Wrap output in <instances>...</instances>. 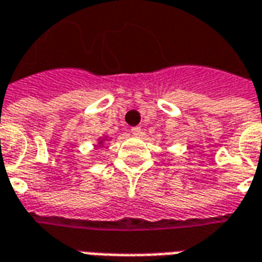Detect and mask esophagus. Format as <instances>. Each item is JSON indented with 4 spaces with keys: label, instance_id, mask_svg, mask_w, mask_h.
Listing matches in <instances>:
<instances>
[{
    "label": "esophagus",
    "instance_id": "1",
    "mask_svg": "<svg viewBox=\"0 0 262 262\" xmlns=\"http://www.w3.org/2000/svg\"><path fill=\"white\" fill-rule=\"evenodd\" d=\"M132 135H135V136H142V127H140V126L132 127Z\"/></svg>",
    "mask_w": 262,
    "mask_h": 262
}]
</instances>
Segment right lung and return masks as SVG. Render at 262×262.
<instances>
[{
	"label": "right lung",
	"instance_id": "1",
	"mask_svg": "<svg viewBox=\"0 0 262 262\" xmlns=\"http://www.w3.org/2000/svg\"><path fill=\"white\" fill-rule=\"evenodd\" d=\"M103 140H105V139H101V142H99V146H101V144H102Z\"/></svg>",
	"mask_w": 262,
	"mask_h": 262
}]
</instances>
